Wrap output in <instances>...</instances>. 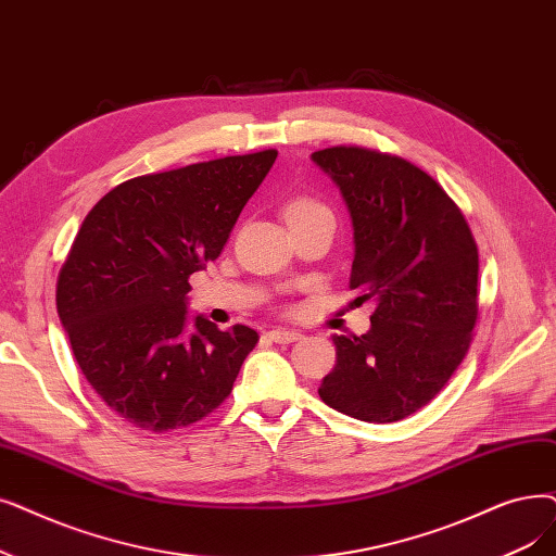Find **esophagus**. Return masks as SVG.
<instances>
[{"label": "esophagus", "instance_id": "1", "mask_svg": "<svg viewBox=\"0 0 556 556\" xmlns=\"http://www.w3.org/2000/svg\"><path fill=\"white\" fill-rule=\"evenodd\" d=\"M302 333L300 331H295V329H281V327H277V329H273V331H268V338L270 341H275V343H295L298 338H300Z\"/></svg>", "mask_w": 556, "mask_h": 556}]
</instances>
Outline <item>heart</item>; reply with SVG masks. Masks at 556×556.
I'll list each match as a JSON object with an SVG mask.
<instances>
[{
  "label": "heart",
  "instance_id": "b5f03b06",
  "mask_svg": "<svg viewBox=\"0 0 556 556\" xmlns=\"http://www.w3.org/2000/svg\"><path fill=\"white\" fill-rule=\"evenodd\" d=\"M308 213H329L320 202L311 200V198H298L286 208V218H291V215H308Z\"/></svg>",
  "mask_w": 556,
  "mask_h": 556
}]
</instances>
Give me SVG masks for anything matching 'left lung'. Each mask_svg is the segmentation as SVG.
<instances>
[{"label":"left lung","instance_id":"obj_1","mask_svg":"<svg viewBox=\"0 0 556 556\" xmlns=\"http://www.w3.org/2000/svg\"><path fill=\"white\" fill-rule=\"evenodd\" d=\"M311 161L341 190L354 229L350 288L375 300L370 329L331 336L320 397L366 422H395L441 393L477 323L479 254L447 192L420 167L364 148Z\"/></svg>","mask_w":556,"mask_h":556}]
</instances>
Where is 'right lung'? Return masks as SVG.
Wrapping results in <instances>:
<instances>
[{
    "mask_svg": "<svg viewBox=\"0 0 556 556\" xmlns=\"http://www.w3.org/2000/svg\"><path fill=\"white\" fill-rule=\"evenodd\" d=\"M275 150L115 186L92 206L56 283L72 352L111 412L144 431L186 427L231 393L258 333L188 316V277L220 256Z\"/></svg>",
    "mask_w": 556,
    "mask_h": 556,
    "instance_id": "obj_1",
    "label": "right lung"
}]
</instances>
